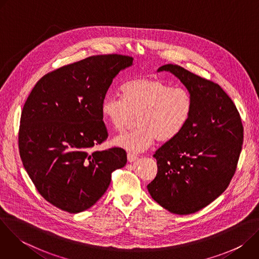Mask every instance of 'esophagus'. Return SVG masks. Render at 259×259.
I'll return each instance as SVG.
<instances>
[{"label": "esophagus", "mask_w": 259, "mask_h": 259, "mask_svg": "<svg viewBox=\"0 0 259 259\" xmlns=\"http://www.w3.org/2000/svg\"><path fill=\"white\" fill-rule=\"evenodd\" d=\"M127 159H128V161H129L130 163H132V162L137 161V160L139 159V157H138L137 155L132 154V153H128V155H127Z\"/></svg>", "instance_id": "34e87169"}]
</instances>
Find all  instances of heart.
I'll list each match as a JSON object with an SVG mask.
<instances>
[{
  "label": "heart",
  "mask_w": 259,
  "mask_h": 259,
  "mask_svg": "<svg viewBox=\"0 0 259 259\" xmlns=\"http://www.w3.org/2000/svg\"><path fill=\"white\" fill-rule=\"evenodd\" d=\"M193 98L184 89L165 81L145 77L127 82L122 99L107 94L101 101L102 118L116 131H123L136 116L137 127L113 139V144L139 153L159 141L175 138L188 125L193 113Z\"/></svg>",
  "instance_id": "obj_1"
}]
</instances>
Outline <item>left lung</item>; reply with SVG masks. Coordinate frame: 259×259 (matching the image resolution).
<instances>
[{
    "label": "left lung",
    "instance_id": "obj_1",
    "mask_svg": "<svg viewBox=\"0 0 259 259\" xmlns=\"http://www.w3.org/2000/svg\"><path fill=\"white\" fill-rule=\"evenodd\" d=\"M157 71L180 80L194 107L186 128L154 155L158 173L147 191L169 212L188 215L229 187L242 151L243 126L236 105L219 85L175 64Z\"/></svg>",
    "mask_w": 259,
    "mask_h": 259
}]
</instances>
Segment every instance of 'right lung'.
Segmentation results:
<instances>
[{
	"instance_id": "add662e5",
	"label": "right lung",
	"mask_w": 259,
	"mask_h": 259,
	"mask_svg": "<svg viewBox=\"0 0 259 259\" xmlns=\"http://www.w3.org/2000/svg\"><path fill=\"white\" fill-rule=\"evenodd\" d=\"M133 65L125 55H96L45 75L27 97L20 119L19 154L41 196L79 213L106 192L110 175L127 163L123 149L92 151L107 138L100 105L118 73Z\"/></svg>"
}]
</instances>
